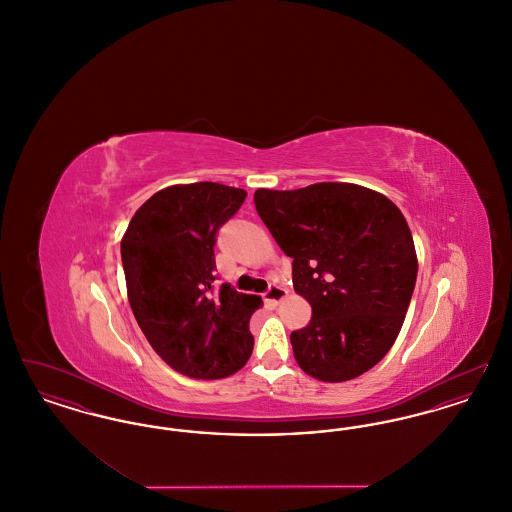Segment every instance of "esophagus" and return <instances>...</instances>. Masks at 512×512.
<instances>
[{"instance_id": "esophagus-1", "label": "esophagus", "mask_w": 512, "mask_h": 512, "mask_svg": "<svg viewBox=\"0 0 512 512\" xmlns=\"http://www.w3.org/2000/svg\"><path fill=\"white\" fill-rule=\"evenodd\" d=\"M286 295H288V290L282 284H270L265 292V299L272 305H278Z\"/></svg>"}]
</instances>
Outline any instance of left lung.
Returning <instances> with one entry per match:
<instances>
[{
	"label": "left lung",
	"mask_w": 512,
	"mask_h": 512,
	"mask_svg": "<svg viewBox=\"0 0 512 512\" xmlns=\"http://www.w3.org/2000/svg\"><path fill=\"white\" fill-rule=\"evenodd\" d=\"M253 201L293 259L295 292L313 309L309 324L290 336L297 365L332 384L378 365L403 326L418 272L413 234L397 205L345 182L261 188Z\"/></svg>",
	"instance_id": "1"
}]
</instances>
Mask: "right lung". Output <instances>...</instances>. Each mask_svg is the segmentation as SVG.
Masks as SVG:
<instances>
[{
    "label": "right lung",
    "mask_w": 512,
    "mask_h": 512,
    "mask_svg": "<svg viewBox=\"0 0 512 512\" xmlns=\"http://www.w3.org/2000/svg\"><path fill=\"white\" fill-rule=\"evenodd\" d=\"M245 190L195 182L151 195L121 242L132 313L155 353L176 372L219 380L238 372L253 351L249 318L259 295L215 290V244Z\"/></svg>",
    "instance_id": "1"
}]
</instances>
